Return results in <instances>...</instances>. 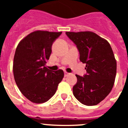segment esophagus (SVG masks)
<instances>
[{"instance_id":"34e87169","label":"esophagus","mask_w":128,"mask_h":128,"mask_svg":"<svg viewBox=\"0 0 128 128\" xmlns=\"http://www.w3.org/2000/svg\"><path fill=\"white\" fill-rule=\"evenodd\" d=\"M70 73H68V72H65V77H66V76H68V75H70Z\"/></svg>"}]
</instances>
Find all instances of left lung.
Listing matches in <instances>:
<instances>
[{"mask_svg": "<svg viewBox=\"0 0 128 128\" xmlns=\"http://www.w3.org/2000/svg\"><path fill=\"white\" fill-rule=\"evenodd\" d=\"M66 34L76 45L87 72L84 77L76 75L78 81L73 94L83 104H98L114 85L117 62L112 48L106 40L91 31L66 32Z\"/></svg>", "mask_w": 128, "mask_h": 128, "instance_id": "left-lung-1", "label": "left lung"}]
</instances>
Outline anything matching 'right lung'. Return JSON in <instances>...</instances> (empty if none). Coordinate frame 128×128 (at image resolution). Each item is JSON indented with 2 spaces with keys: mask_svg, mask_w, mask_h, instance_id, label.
I'll use <instances>...</instances> for the list:
<instances>
[{
  "mask_svg": "<svg viewBox=\"0 0 128 128\" xmlns=\"http://www.w3.org/2000/svg\"><path fill=\"white\" fill-rule=\"evenodd\" d=\"M62 32L35 30L24 38L16 48L13 75L21 93L34 103H44L52 97L64 77L60 69L46 66L52 45Z\"/></svg>",
  "mask_w": 128,
  "mask_h": 128,
  "instance_id": "right-lung-1",
  "label": "right lung"
}]
</instances>
